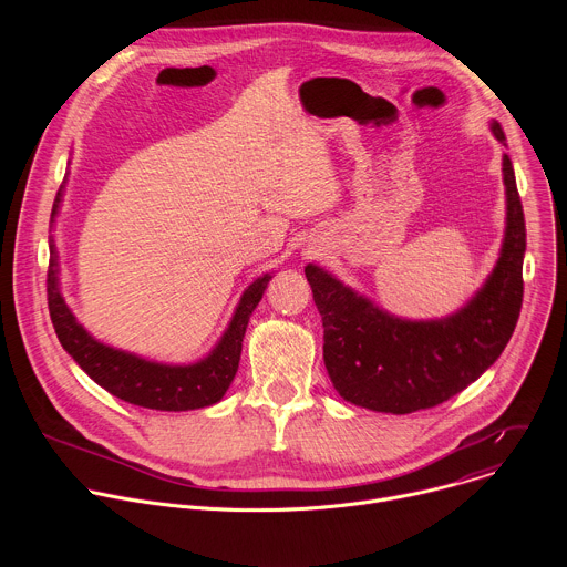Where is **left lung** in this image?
I'll return each mask as SVG.
<instances>
[{
	"mask_svg": "<svg viewBox=\"0 0 567 567\" xmlns=\"http://www.w3.org/2000/svg\"><path fill=\"white\" fill-rule=\"evenodd\" d=\"M494 136L505 143L501 123ZM507 226L501 258L482 289L440 320L396 318L316 265L305 267L322 318V359L354 406L406 415L462 392L509 343L523 305L525 215L509 154H503Z\"/></svg>",
	"mask_w": 567,
	"mask_h": 567,
	"instance_id": "1",
	"label": "left lung"
}]
</instances>
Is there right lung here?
Segmentation results:
<instances>
[{"mask_svg":"<svg viewBox=\"0 0 567 567\" xmlns=\"http://www.w3.org/2000/svg\"><path fill=\"white\" fill-rule=\"evenodd\" d=\"M60 202L62 190H58L55 195L51 221L58 215ZM49 241L51 262L47 274V298L51 322L62 348L99 385H103L114 396L134 403V406L152 411H195L213 406V403L224 396L239 365L241 339H245L249 318L262 300V293L271 280L269 274L258 278L241 293L239 305L235 307V313L230 318V326L206 359L190 365H166L103 346L80 326L60 293L55 260L58 256L53 239Z\"/></svg>","mask_w":567,"mask_h":567,"instance_id":"1","label":"right lung"}]
</instances>
